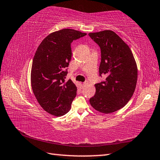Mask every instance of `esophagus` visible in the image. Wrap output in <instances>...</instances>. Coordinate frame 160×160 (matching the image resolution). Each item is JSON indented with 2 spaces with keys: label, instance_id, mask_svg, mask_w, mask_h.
Instances as JSON below:
<instances>
[{
  "label": "esophagus",
  "instance_id": "esophagus-1",
  "mask_svg": "<svg viewBox=\"0 0 160 160\" xmlns=\"http://www.w3.org/2000/svg\"><path fill=\"white\" fill-rule=\"evenodd\" d=\"M87 84H88V82L87 81V82H84L82 84V87H85L86 85H87Z\"/></svg>",
  "mask_w": 160,
  "mask_h": 160
}]
</instances>
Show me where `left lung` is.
Wrapping results in <instances>:
<instances>
[{"instance_id":"1","label":"left lung","mask_w":160,"mask_h":160,"mask_svg":"<svg viewBox=\"0 0 160 160\" xmlns=\"http://www.w3.org/2000/svg\"><path fill=\"white\" fill-rule=\"evenodd\" d=\"M89 35L100 47L99 74L106 77L95 84L96 94L90 98V104L101 113H113L124 107L134 93L137 64L131 49L114 32L105 30Z\"/></svg>"}]
</instances>
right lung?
Here are the masks:
<instances>
[{
	"mask_svg": "<svg viewBox=\"0 0 160 160\" xmlns=\"http://www.w3.org/2000/svg\"><path fill=\"white\" fill-rule=\"evenodd\" d=\"M71 29H63L47 36L33 57L31 83L40 106L55 116L66 114L76 96L77 87L71 80L65 82L71 59V43L86 36Z\"/></svg>",
	"mask_w": 160,
	"mask_h": 160,
	"instance_id": "obj_1",
	"label": "right lung"
}]
</instances>
